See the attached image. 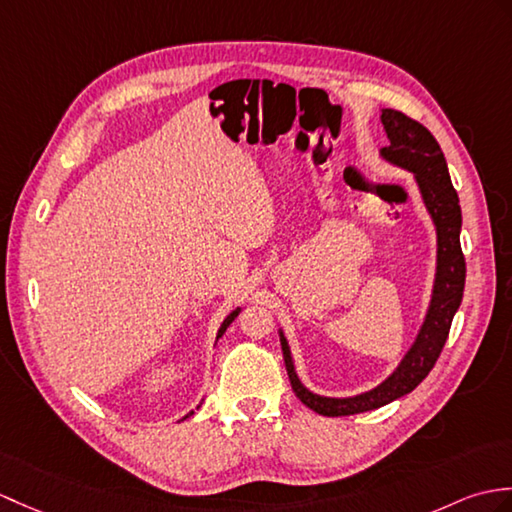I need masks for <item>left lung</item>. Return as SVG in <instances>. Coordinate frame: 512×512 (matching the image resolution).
Wrapping results in <instances>:
<instances>
[{
    "mask_svg": "<svg viewBox=\"0 0 512 512\" xmlns=\"http://www.w3.org/2000/svg\"><path fill=\"white\" fill-rule=\"evenodd\" d=\"M382 124L388 135V146L379 150V154L386 161L414 174L425 209L430 211L436 227V277L432 301L427 307L417 340L412 342V347L403 355L395 371L373 390L355 397H320L316 392L307 390L294 371L288 340H285L283 331H279L292 390L307 408L323 414V417H347V414L382 408L417 388L434 368L438 355H441L449 336L451 320H454L462 301V292H465L467 266L460 248L462 213L458 194L451 185L445 154L430 130L401 111L384 109Z\"/></svg>",
    "mask_w": 512,
    "mask_h": 512,
    "instance_id": "1",
    "label": "left lung"
}]
</instances>
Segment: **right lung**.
<instances>
[{
  "label": "right lung",
  "mask_w": 512,
  "mask_h": 512,
  "mask_svg": "<svg viewBox=\"0 0 512 512\" xmlns=\"http://www.w3.org/2000/svg\"><path fill=\"white\" fill-rule=\"evenodd\" d=\"M237 314H240V307H237L235 312H231L227 318H224V323H222V325H220V329H218V338H222V334H224V331H227V327L233 323ZM189 414H194V412H189ZM189 414H187V417H189ZM187 417H185V419H187Z\"/></svg>",
  "instance_id": "add662e5"
}]
</instances>
